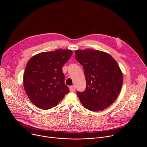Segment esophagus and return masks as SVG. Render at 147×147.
<instances>
[{"instance_id":"obj_1","label":"esophagus","mask_w":147,"mask_h":147,"mask_svg":"<svg viewBox=\"0 0 147 147\" xmlns=\"http://www.w3.org/2000/svg\"><path fill=\"white\" fill-rule=\"evenodd\" d=\"M69 90L70 92H74L76 90V87L74 86H70L69 87Z\"/></svg>"}]
</instances>
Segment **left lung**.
Segmentation results:
<instances>
[{
	"mask_svg": "<svg viewBox=\"0 0 147 147\" xmlns=\"http://www.w3.org/2000/svg\"><path fill=\"white\" fill-rule=\"evenodd\" d=\"M75 53L87 82L86 91L77 93L81 103L93 112L107 108L119 96L123 84V73L117 63L110 54L98 50H76Z\"/></svg>",
	"mask_w": 147,
	"mask_h": 147,
	"instance_id": "left-lung-1",
	"label": "left lung"
}]
</instances>
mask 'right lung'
<instances>
[{"label": "right lung", "mask_w": 147, "mask_h": 147, "mask_svg": "<svg viewBox=\"0 0 147 147\" xmlns=\"http://www.w3.org/2000/svg\"><path fill=\"white\" fill-rule=\"evenodd\" d=\"M72 54L71 50L57 49L38 53L28 60L23 76L24 88L36 107L51 109L69 92L62 67Z\"/></svg>", "instance_id": "obj_1"}]
</instances>
